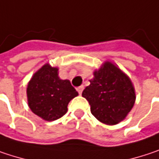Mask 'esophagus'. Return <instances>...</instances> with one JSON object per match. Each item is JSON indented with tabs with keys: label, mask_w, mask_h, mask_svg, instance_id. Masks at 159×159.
Wrapping results in <instances>:
<instances>
[{
	"label": "esophagus",
	"mask_w": 159,
	"mask_h": 159,
	"mask_svg": "<svg viewBox=\"0 0 159 159\" xmlns=\"http://www.w3.org/2000/svg\"><path fill=\"white\" fill-rule=\"evenodd\" d=\"M84 85H81V86H79V87H77V91H78V93H79L80 94H82V92H83V90H84Z\"/></svg>",
	"instance_id": "obj_1"
}]
</instances>
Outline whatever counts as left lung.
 Returning a JSON list of instances; mask_svg holds the SVG:
<instances>
[{
    "instance_id": "1",
    "label": "left lung",
    "mask_w": 159,
    "mask_h": 159,
    "mask_svg": "<svg viewBox=\"0 0 159 159\" xmlns=\"http://www.w3.org/2000/svg\"><path fill=\"white\" fill-rule=\"evenodd\" d=\"M100 122L113 125L123 121L133 108L136 93L130 78L116 65L106 62L82 93Z\"/></svg>"
}]
</instances>
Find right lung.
Segmentation results:
<instances>
[{
    "mask_svg": "<svg viewBox=\"0 0 159 159\" xmlns=\"http://www.w3.org/2000/svg\"><path fill=\"white\" fill-rule=\"evenodd\" d=\"M28 106L33 113L46 121L62 117L69 102L78 95L69 80L58 76V68L49 64L42 66L27 85Z\"/></svg>",
    "mask_w": 159,
    "mask_h": 159,
    "instance_id": "1",
    "label": "right lung"
}]
</instances>
